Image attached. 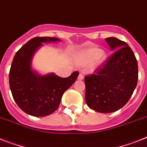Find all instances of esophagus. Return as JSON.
Listing matches in <instances>:
<instances>
[{
	"label": "esophagus",
	"mask_w": 147,
	"mask_h": 147,
	"mask_svg": "<svg viewBox=\"0 0 147 147\" xmlns=\"http://www.w3.org/2000/svg\"><path fill=\"white\" fill-rule=\"evenodd\" d=\"M78 80H83L84 79V76L82 75V74H79V76H78Z\"/></svg>",
	"instance_id": "1"
}]
</instances>
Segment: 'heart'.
<instances>
[{"instance_id":"b5f03b06","label":"heart","mask_w":147,"mask_h":147,"mask_svg":"<svg viewBox=\"0 0 147 147\" xmlns=\"http://www.w3.org/2000/svg\"><path fill=\"white\" fill-rule=\"evenodd\" d=\"M108 58L107 53L98 48H90L80 51L75 57V62L78 66H87L91 64L93 69L104 65Z\"/></svg>"}]
</instances>
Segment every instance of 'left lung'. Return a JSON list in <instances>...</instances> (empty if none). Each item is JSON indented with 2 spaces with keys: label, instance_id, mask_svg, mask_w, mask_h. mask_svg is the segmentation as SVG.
I'll list each match as a JSON object with an SVG mask.
<instances>
[{
  "label": "left lung",
  "instance_id": "8db88e82",
  "mask_svg": "<svg viewBox=\"0 0 147 147\" xmlns=\"http://www.w3.org/2000/svg\"><path fill=\"white\" fill-rule=\"evenodd\" d=\"M113 55L96 73L86 76L85 101L92 110L111 113L123 108L131 98L138 79L136 57L126 42L105 39Z\"/></svg>",
  "mask_w": 147,
  "mask_h": 147
}]
</instances>
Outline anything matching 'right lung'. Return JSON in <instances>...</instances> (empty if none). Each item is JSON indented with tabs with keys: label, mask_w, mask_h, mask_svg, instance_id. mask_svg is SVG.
<instances>
[{
	"label": "right lung",
	"mask_w": 147,
	"mask_h": 147,
	"mask_svg": "<svg viewBox=\"0 0 147 147\" xmlns=\"http://www.w3.org/2000/svg\"><path fill=\"white\" fill-rule=\"evenodd\" d=\"M60 41L56 37H35L18 51L11 65L9 81L15 102L26 113L45 117L55 112L64 92L76 81L79 75L74 71L68 78L55 73L42 76L33 69L32 60L42 43Z\"/></svg>",
	"instance_id": "add662e5"
}]
</instances>
